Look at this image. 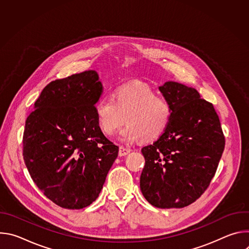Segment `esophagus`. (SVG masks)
Masks as SVG:
<instances>
[{
	"label": "esophagus",
	"mask_w": 249,
	"mask_h": 249,
	"mask_svg": "<svg viewBox=\"0 0 249 249\" xmlns=\"http://www.w3.org/2000/svg\"><path fill=\"white\" fill-rule=\"evenodd\" d=\"M130 152H131V150L128 149V148H125V147H122V146L119 148V156H120V157L127 156Z\"/></svg>",
	"instance_id": "obj_1"
}]
</instances>
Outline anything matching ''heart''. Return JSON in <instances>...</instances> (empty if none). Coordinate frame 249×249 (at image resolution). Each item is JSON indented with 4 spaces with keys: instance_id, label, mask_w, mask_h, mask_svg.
<instances>
[{
    "instance_id": "heart-1",
    "label": "heart",
    "mask_w": 249,
    "mask_h": 249,
    "mask_svg": "<svg viewBox=\"0 0 249 249\" xmlns=\"http://www.w3.org/2000/svg\"><path fill=\"white\" fill-rule=\"evenodd\" d=\"M94 111L100 130L112 136L123 124L119 140L132 144L142 139L152 141L166 127L171 116L168 100L156 95L155 91L141 83L122 85L113 96H101L95 103Z\"/></svg>"
}]
</instances>
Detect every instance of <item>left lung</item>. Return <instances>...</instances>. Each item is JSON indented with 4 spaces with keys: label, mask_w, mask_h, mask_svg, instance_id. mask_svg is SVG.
Returning a JSON list of instances; mask_svg holds the SVG:
<instances>
[{
    "label": "left lung",
    "mask_w": 249,
    "mask_h": 249,
    "mask_svg": "<svg viewBox=\"0 0 249 249\" xmlns=\"http://www.w3.org/2000/svg\"><path fill=\"white\" fill-rule=\"evenodd\" d=\"M159 89L171 106V116L162 135L142 149L146 163L140 188L157 208H183L210 185L225 137L214 106L195 89L176 82Z\"/></svg>",
    "instance_id": "1"
}]
</instances>
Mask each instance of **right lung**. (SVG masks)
<instances>
[{"mask_svg": "<svg viewBox=\"0 0 249 249\" xmlns=\"http://www.w3.org/2000/svg\"><path fill=\"white\" fill-rule=\"evenodd\" d=\"M95 71L48 84L25 121L23 160L32 180L56 205L83 209L98 197L119 148L94 111L102 93Z\"/></svg>", "mask_w": 249, "mask_h": 249, "instance_id": "right-lung-1", "label": "right lung"}]
</instances>
